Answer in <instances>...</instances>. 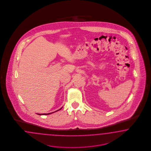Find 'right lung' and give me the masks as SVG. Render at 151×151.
<instances>
[{"mask_svg": "<svg viewBox=\"0 0 151 151\" xmlns=\"http://www.w3.org/2000/svg\"><path fill=\"white\" fill-rule=\"evenodd\" d=\"M61 109H62V108H61V109H59V110H57V111H56L55 112H56V111H59V110H61ZM52 113H54V112H52ZM52 113H50V114H39V115H42H42H46V114H52Z\"/></svg>", "mask_w": 151, "mask_h": 151, "instance_id": "1", "label": "right lung"}]
</instances>
